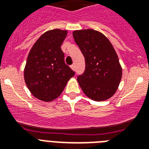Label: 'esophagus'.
<instances>
[{
	"label": "esophagus",
	"instance_id": "esophagus-1",
	"mask_svg": "<svg viewBox=\"0 0 149 149\" xmlns=\"http://www.w3.org/2000/svg\"><path fill=\"white\" fill-rule=\"evenodd\" d=\"M71 68H72V70L75 71V66H74V65H71Z\"/></svg>",
	"mask_w": 149,
	"mask_h": 149
}]
</instances>
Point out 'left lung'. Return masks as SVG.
<instances>
[{
    "instance_id": "obj_1",
    "label": "left lung",
    "mask_w": 149,
    "mask_h": 149,
    "mask_svg": "<svg viewBox=\"0 0 149 149\" xmlns=\"http://www.w3.org/2000/svg\"><path fill=\"white\" fill-rule=\"evenodd\" d=\"M73 37L85 58V71L77 77L84 94L101 101L113 95L122 79V67L109 39L92 29L75 30Z\"/></svg>"
}]
</instances>
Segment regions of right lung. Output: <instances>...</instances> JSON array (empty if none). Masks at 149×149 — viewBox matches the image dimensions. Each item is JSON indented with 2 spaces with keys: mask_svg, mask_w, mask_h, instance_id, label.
Instances as JSON below:
<instances>
[{
  "mask_svg": "<svg viewBox=\"0 0 149 149\" xmlns=\"http://www.w3.org/2000/svg\"><path fill=\"white\" fill-rule=\"evenodd\" d=\"M67 30H48L30 50L24 68V81L33 95L51 101L61 94L74 72L64 61L61 45Z\"/></svg>",
  "mask_w": 149,
  "mask_h": 149,
  "instance_id": "1",
  "label": "right lung"
}]
</instances>
